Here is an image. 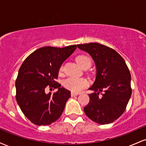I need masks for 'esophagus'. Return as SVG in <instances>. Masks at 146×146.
<instances>
[{
	"label": "esophagus",
	"instance_id": "1",
	"mask_svg": "<svg viewBox=\"0 0 146 146\" xmlns=\"http://www.w3.org/2000/svg\"><path fill=\"white\" fill-rule=\"evenodd\" d=\"M79 95L78 93H74V92H71V95L72 97L76 96V95Z\"/></svg>",
	"mask_w": 146,
	"mask_h": 146
}]
</instances>
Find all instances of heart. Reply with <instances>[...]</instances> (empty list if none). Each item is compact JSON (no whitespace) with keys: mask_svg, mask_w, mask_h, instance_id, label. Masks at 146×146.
<instances>
[{"mask_svg":"<svg viewBox=\"0 0 146 146\" xmlns=\"http://www.w3.org/2000/svg\"><path fill=\"white\" fill-rule=\"evenodd\" d=\"M75 60L78 64L83 68L86 67L89 68L92 63L91 59L86 55H80L76 57ZM63 71V65H61L59 68V73L61 74ZM63 86L65 88L71 90L72 92L78 93L80 90L86 88L88 86V82L85 78H77L70 77V78L65 79L64 80Z\"/></svg>","mask_w":146,"mask_h":146,"instance_id":"heart-1","label":"heart"}]
</instances>
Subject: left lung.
<instances>
[{
	"label": "left lung",
	"instance_id": "left-lung-1",
	"mask_svg": "<svg viewBox=\"0 0 146 146\" xmlns=\"http://www.w3.org/2000/svg\"><path fill=\"white\" fill-rule=\"evenodd\" d=\"M77 46L89 53L97 67L96 80L89 88L94 93L88 95L89 103L84 108V113L100 124L112 123L123 113L131 96L130 71L113 48L96 42Z\"/></svg>",
	"mask_w": 146,
	"mask_h": 146
}]
</instances>
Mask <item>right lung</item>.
I'll return each mask as SVG.
<instances>
[{"mask_svg": "<svg viewBox=\"0 0 146 146\" xmlns=\"http://www.w3.org/2000/svg\"><path fill=\"white\" fill-rule=\"evenodd\" d=\"M77 46H44L29 55L22 64L16 80V99L25 117L37 125L51 124L60 118L71 92L56 82L60 66ZM46 88H58L46 94Z\"/></svg>", "mask_w": 146, "mask_h": 146, "instance_id": "obj_1", "label": "right lung"}]
</instances>
